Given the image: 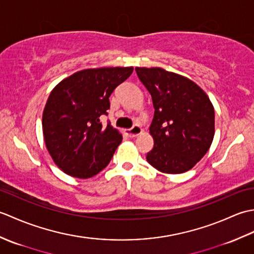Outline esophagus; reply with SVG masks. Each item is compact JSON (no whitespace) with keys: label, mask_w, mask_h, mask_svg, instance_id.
Wrapping results in <instances>:
<instances>
[{"label":"esophagus","mask_w":254,"mask_h":254,"mask_svg":"<svg viewBox=\"0 0 254 254\" xmlns=\"http://www.w3.org/2000/svg\"><path fill=\"white\" fill-rule=\"evenodd\" d=\"M142 132L143 130L141 127L138 126H134L132 128H130V130H127L126 134L128 137H136L139 135V134H142Z\"/></svg>","instance_id":"esophagus-1"}]
</instances>
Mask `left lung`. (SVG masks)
<instances>
[{
	"instance_id": "obj_1",
	"label": "left lung",
	"mask_w": 254,
	"mask_h": 254,
	"mask_svg": "<svg viewBox=\"0 0 254 254\" xmlns=\"http://www.w3.org/2000/svg\"><path fill=\"white\" fill-rule=\"evenodd\" d=\"M149 91L154 118L149 134L154 147L146 159L164 174L192 169L212 145L215 112L206 93L193 80L161 67H135Z\"/></svg>"
}]
</instances>
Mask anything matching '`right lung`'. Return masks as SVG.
Here are the masks:
<instances>
[{"mask_svg":"<svg viewBox=\"0 0 254 254\" xmlns=\"http://www.w3.org/2000/svg\"><path fill=\"white\" fill-rule=\"evenodd\" d=\"M132 72L133 66L86 68L51 90L42 132L48 152L64 174L87 179L110 163L122 135L110 124L102 127L99 118L110 108L112 91Z\"/></svg>","mask_w":254,"mask_h":254,"instance_id":"right-lung-1","label":"right lung"}]
</instances>
